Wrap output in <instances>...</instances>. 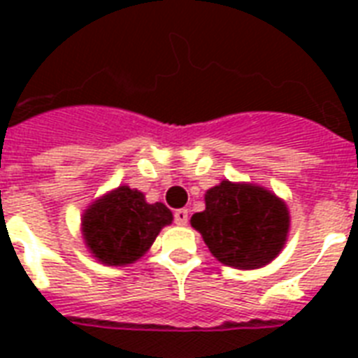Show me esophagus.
<instances>
[{"label":"esophagus","mask_w":358,"mask_h":358,"mask_svg":"<svg viewBox=\"0 0 358 358\" xmlns=\"http://www.w3.org/2000/svg\"><path fill=\"white\" fill-rule=\"evenodd\" d=\"M187 219H189V212L185 208H180V210L174 212V221H176V224H185Z\"/></svg>","instance_id":"obj_1"}]
</instances>
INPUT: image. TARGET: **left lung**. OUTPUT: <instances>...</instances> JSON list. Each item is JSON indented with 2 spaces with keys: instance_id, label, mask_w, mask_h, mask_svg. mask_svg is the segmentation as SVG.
<instances>
[{
  "instance_id": "8db88e82",
  "label": "left lung",
  "mask_w": 358,
  "mask_h": 358,
  "mask_svg": "<svg viewBox=\"0 0 358 358\" xmlns=\"http://www.w3.org/2000/svg\"><path fill=\"white\" fill-rule=\"evenodd\" d=\"M212 255L224 266L256 269L269 264L288 236V208L264 187L224 180L208 189L206 210L191 217Z\"/></svg>"
}]
</instances>
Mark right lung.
I'll use <instances>...</instances> for the list:
<instances>
[{
  "mask_svg": "<svg viewBox=\"0 0 358 358\" xmlns=\"http://www.w3.org/2000/svg\"><path fill=\"white\" fill-rule=\"evenodd\" d=\"M171 221L173 213L165 204H148L141 191L120 185L94 202L81 224L87 247L98 260L124 266L145 255Z\"/></svg>",
  "mask_w": 358,
  "mask_h": 358,
  "instance_id": "obj_1",
  "label": "right lung"
}]
</instances>
